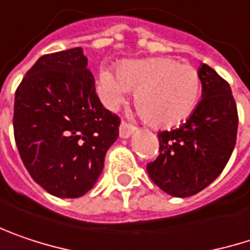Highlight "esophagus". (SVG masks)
Listing matches in <instances>:
<instances>
[{"label": "esophagus", "mask_w": 250, "mask_h": 250, "mask_svg": "<svg viewBox=\"0 0 250 250\" xmlns=\"http://www.w3.org/2000/svg\"><path fill=\"white\" fill-rule=\"evenodd\" d=\"M136 130V127L133 125H130V123H127L125 120H122V123H120V137H123V139H127V137H130L131 136V133Z\"/></svg>", "instance_id": "34e87169"}]
</instances>
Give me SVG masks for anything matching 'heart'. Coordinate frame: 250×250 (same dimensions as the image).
<instances>
[{"label":"heart","instance_id":"1","mask_svg":"<svg viewBox=\"0 0 250 250\" xmlns=\"http://www.w3.org/2000/svg\"><path fill=\"white\" fill-rule=\"evenodd\" d=\"M102 84L111 102L134 91V105L148 125L169 127L189 117L196 108L202 81L199 71L169 57L125 61L117 76L103 70Z\"/></svg>","mask_w":250,"mask_h":250}]
</instances>
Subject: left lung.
<instances>
[{
    "mask_svg": "<svg viewBox=\"0 0 250 250\" xmlns=\"http://www.w3.org/2000/svg\"><path fill=\"white\" fill-rule=\"evenodd\" d=\"M202 100L186 123L157 134L159 156L147 163L154 185L176 197L208 188L225 169L236 145L238 108L229 83L202 64Z\"/></svg>",
    "mask_w": 250,
    "mask_h": 250,
    "instance_id": "1",
    "label": "left lung"
}]
</instances>
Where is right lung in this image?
<instances>
[{
  "label": "right lung",
  "instance_id": "1",
  "mask_svg": "<svg viewBox=\"0 0 250 250\" xmlns=\"http://www.w3.org/2000/svg\"><path fill=\"white\" fill-rule=\"evenodd\" d=\"M12 125L33 180L53 196L73 199L97 182L120 119L97 97L77 47L37 60L15 91Z\"/></svg>",
  "mask_w": 250,
  "mask_h": 250
}]
</instances>
